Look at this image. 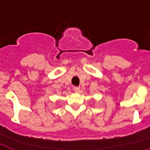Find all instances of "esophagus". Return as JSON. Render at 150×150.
Here are the masks:
<instances>
[{"mask_svg":"<svg viewBox=\"0 0 150 150\" xmlns=\"http://www.w3.org/2000/svg\"><path fill=\"white\" fill-rule=\"evenodd\" d=\"M74 90L75 91H76V92H79V91H80V88H79V86H74Z\"/></svg>","mask_w":150,"mask_h":150,"instance_id":"1","label":"esophagus"}]
</instances>
